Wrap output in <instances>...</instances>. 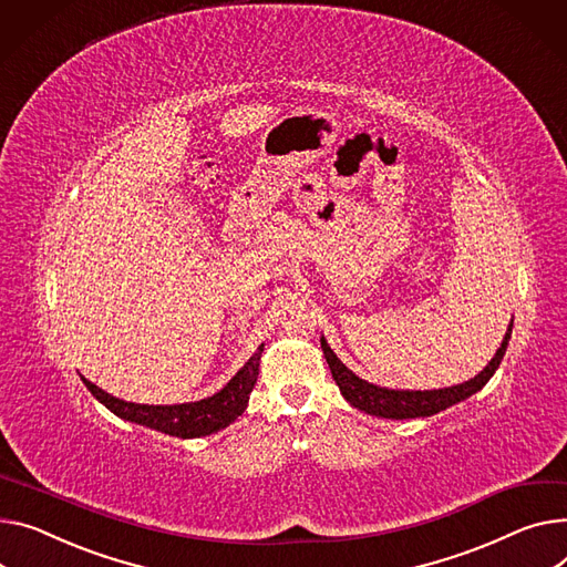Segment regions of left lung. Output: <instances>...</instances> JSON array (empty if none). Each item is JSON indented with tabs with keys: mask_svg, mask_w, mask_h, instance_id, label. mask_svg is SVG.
<instances>
[{
	"mask_svg": "<svg viewBox=\"0 0 567 567\" xmlns=\"http://www.w3.org/2000/svg\"><path fill=\"white\" fill-rule=\"evenodd\" d=\"M511 332H513V321L508 323V330L502 339V347L497 349L495 358L485 364L481 373H476L474 379L461 385H451L442 390H390V388L373 385L360 379V375H355L342 360L334 355V351L326 342V337H321V351L326 355V362L330 367V373L339 392H342V396L353 408L383 420H414V417H431V414H437L451 405L470 399L478 390H483V385L493 379V373L499 369L504 360Z\"/></svg>",
	"mask_w": 567,
	"mask_h": 567,
	"instance_id": "1",
	"label": "left lung"
}]
</instances>
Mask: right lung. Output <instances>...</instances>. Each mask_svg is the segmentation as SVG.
<instances>
[{
    "instance_id": "obj_1",
    "label": "right lung",
    "mask_w": 567,
    "mask_h": 567,
    "mask_svg": "<svg viewBox=\"0 0 567 567\" xmlns=\"http://www.w3.org/2000/svg\"><path fill=\"white\" fill-rule=\"evenodd\" d=\"M264 344L252 353V358L233 375L230 383L216 394L192 401V403H175V405H145V403H130L123 399H116L100 390L95 383L86 381L82 375L84 385L89 392L109 408L116 417L141 424L147 429H155L159 433L173 435V437H203L212 435L225 426H230L239 414L248 405V396L257 383L259 375V360H261Z\"/></svg>"
}]
</instances>
